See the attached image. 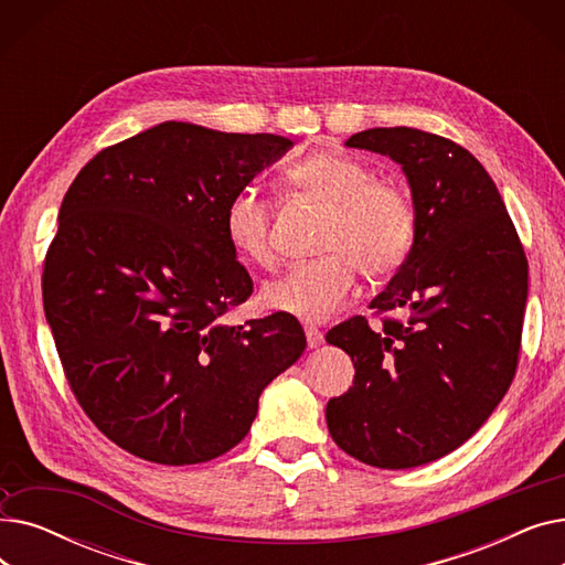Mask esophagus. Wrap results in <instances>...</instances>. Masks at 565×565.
Returning a JSON list of instances; mask_svg holds the SVG:
<instances>
[{
  "label": "esophagus",
  "instance_id": "esophagus-1",
  "mask_svg": "<svg viewBox=\"0 0 565 565\" xmlns=\"http://www.w3.org/2000/svg\"><path fill=\"white\" fill-rule=\"evenodd\" d=\"M305 334H307V345L313 350V348H318L320 343H322V332L320 330H316V328H307L305 330Z\"/></svg>",
  "mask_w": 565,
  "mask_h": 565
}]
</instances>
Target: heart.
I'll list each match as a JSON object with an SVG mask.
<instances>
[{
	"mask_svg": "<svg viewBox=\"0 0 565 565\" xmlns=\"http://www.w3.org/2000/svg\"><path fill=\"white\" fill-rule=\"evenodd\" d=\"M286 181L332 207L320 245L328 256L295 263L267 281L263 305L302 322H324L352 300L360 267L371 277L398 270L417 233V213L405 190L373 181L369 167L332 151L290 164ZM224 233L241 258L258 265L273 260L270 207L256 188L231 194Z\"/></svg>",
	"mask_w": 565,
	"mask_h": 565,
	"instance_id": "1",
	"label": "heart"
}]
</instances>
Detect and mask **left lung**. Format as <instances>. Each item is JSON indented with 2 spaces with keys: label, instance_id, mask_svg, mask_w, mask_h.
<instances>
[{
  "label": "left lung",
  "instance_id": "1",
  "mask_svg": "<svg viewBox=\"0 0 565 565\" xmlns=\"http://www.w3.org/2000/svg\"><path fill=\"white\" fill-rule=\"evenodd\" d=\"M345 146L401 164L417 233L371 300V309L405 320L373 332L354 316L324 337L354 364V384L324 417L348 456L409 469L456 451L507 396L529 265L497 185L462 146L414 128H371Z\"/></svg>",
  "mask_w": 565,
  "mask_h": 565
}]
</instances>
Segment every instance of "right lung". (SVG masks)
Here are the masks:
<instances>
[{"label":"right lung","mask_w":565,"mask_h":565,"mask_svg":"<svg viewBox=\"0 0 565 565\" xmlns=\"http://www.w3.org/2000/svg\"><path fill=\"white\" fill-rule=\"evenodd\" d=\"M290 146L164 121L105 148L68 188L45 318L86 417L128 454L158 465L226 454L263 390L302 358L292 316L222 320L254 288L226 241V201Z\"/></svg>","instance_id":"right-lung-1"}]
</instances>
